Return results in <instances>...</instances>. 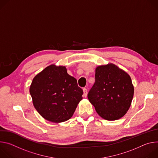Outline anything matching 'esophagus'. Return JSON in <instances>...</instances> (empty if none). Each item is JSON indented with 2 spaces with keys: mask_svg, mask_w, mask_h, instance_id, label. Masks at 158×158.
<instances>
[{
  "mask_svg": "<svg viewBox=\"0 0 158 158\" xmlns=\"http://www.w3.org/2000/svg\"><path fill=\"white\" fill-rule=\"evenodd\" d=\"M83 95H84V97H86V96H87V90H86V89H83Z\"/></svg>",
  "mask_w": 158,
  "mask_h": 158,
  "instance_id": "esophagus-1",
  "label": "esophagus"
}]
</instances>
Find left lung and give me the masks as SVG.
Returning <instances> with one entry per match:
<instances>
[{
  "label": "left lung",
  "mask_w": 158,
  "mask_h": 158,
  "mask_svg": "<svg viewBox=\"0 0 158 158\" xmlns=\"http://www.w3.org/2000/svg\"><path fill=\"white\" fill-rule=\"evenodd\" d=\"M133 96L131 78L124 70L112 63L96 68L95 81L88 98L101 117L120 118L128 111Z\"/></svg>",
  "instance_id": "8db88e82"
}]
</instances>
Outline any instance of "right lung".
<instances>
[{"mask_svg": "<svg viewBox=\"0 0 158 158\" xmlns=\"http://www.w3.org/2000/svg\"><path fill=\"white\" fill-rule=\"evenodd\" d=\"M29 92L38 113L55 123L72 117L83 94L66 67L55 64L46 67L33 78Z\"/></svg>", "mask_w": 158, "mask_h": 158, "instance_id": "right-lung-1", "label": "right lung"}]
</instances>
